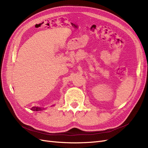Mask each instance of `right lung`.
<instances>
[{
    "label": "right lung",
    "instance_id": "right-lung-1",
    "mask_svg": "<svg viewBox=\"0 0 148 148\" xmlns=\"http://www.w3.org/2000/svg\"><path fill=\"white\" fill-rule=\"evenodd\" d=\"M43 108H41V107H33L32 108H31V110L33 111H39V110H42Z\"/></svg>",
    "mask_w": 148,
    "mask_h": 148
}]
</instances>
